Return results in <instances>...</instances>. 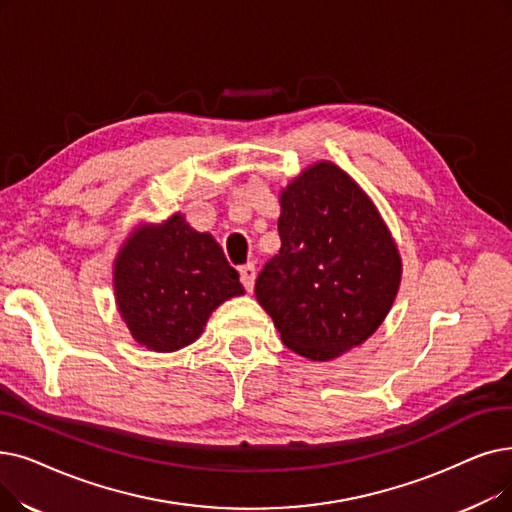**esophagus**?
<instances>
[{
	"mask_svg": "<svg viewBox=\"0 0 512 512\" xmlns=\"http://www.w3.org/2000/svg\"><path fill=\"white\" fill-rule=\"evenodd\" d=\"M238 272H240V282H242V284H244V288H247V291L251 293V291H253V286H255V276H257L255 265H253V263L240 265Z\"/></svg>",
	"mask_w": 512,
	"mask_h": 512,
	"instance_id": "1",
	"label": "esophagus"
}]
</instances>
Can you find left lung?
Listing matches in <instances>:
<instances>
[{
  "label": "left lung",
  "mask_w": 512,
  "mask_h": 512,
  "mask_svg": "<svg viewBox=\"0 0 512 512\" xmlns=\"http://www.w3.org/2000/svg\"><path fill=\"white\" fill-rule=\"evenodd\" d=\"M280 253L255 282L284 345L328 362L389 314L402 257L368 194L335 163L307 167L280 194Z\"/></svg>",
  "instance_id": "left-lung-1"
}]
</instances>
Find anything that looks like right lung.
Returning <instances> with one entry per match:
<instances>
[{
	"label": "right lung",
	"mask_w": 512,
	"mask_h": 512,
	"mask_svg": "<svg viewBox=\"0 0 512 512\" xmlns=\"http://www.w3.org/2000/svg\"><path fill=\"white\" fill-rule=\"evenodd\" d=\"M113 284L131 337L163 353L194 343L217 305L244 295L215 238L192 230L182 213L123 242Z\"/></svg>",
	"instance_id": "add662e5"
}]
</instances>
